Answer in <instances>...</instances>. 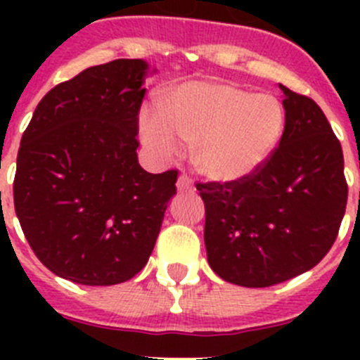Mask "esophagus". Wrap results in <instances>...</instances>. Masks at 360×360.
I'll use <instances>...</instances> for the list:
<instances>
[{"instance_id":"34e87169","label":"esophagus","mask_w":360,"mask_h":360,"mask_svg":"<svg viewBox=\"0 0 360 360\" xmlns=\"http://www.w3.org/2000/svg\"><path fill=\"white\" fill-rule=\"evenodd\" d=\"M176 189L178 193H186V191H193L195 187H193V182H191L189 178H187L186 174H182V176H178L176 180Z\"/></svg>"}]
</instances>
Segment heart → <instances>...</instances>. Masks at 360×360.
<instances>
[{
    "label": "heart",
    "instance_id": "obj_1",
    "mask_svg": "<svg viewBox=\"0 0 360 360\" xmlns=\"http://www.w3.org/2000/svg\"><path fill=\"white\" fill-rule=\"evenodd\" d=\"M139 129L157 158L176 155L182 138L195 144L193 160L203 176L232 184L269 162L283 136L285 110L272 94H252L229 81H195L165 95L160 111H142Z\"/></svg>",
    "mask_w": 360,
    "mask_h": 360
}]
</instances>
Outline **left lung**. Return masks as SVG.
Returning a JSON list of instances; mask_svg holds the SVG:
<instances>
[{"instance_id": "1", "label": "left lung", "mask_w": 360, "mask_h": 360, "mask_svg": "<svg viewBox=\"0 0 360 360\" xmlns=\"http://www.w3.org/2000/svg\"><path fill=\"white\" fill-rule=\"evenodd\" d=\"M285 131L262 169L232 184H198L205 249L225 281L265 288L314 269L346 211L341 142L311 98L279 84Z\"/></svg>"}]
</instances>
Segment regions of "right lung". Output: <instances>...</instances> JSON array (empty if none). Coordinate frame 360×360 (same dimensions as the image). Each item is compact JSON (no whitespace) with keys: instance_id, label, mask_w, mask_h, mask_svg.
I'll list each match as a JSON object with an SVG mask.
<instances>
[{"instance_id":"add662e5","label":"right lung","mask_w":360,"mask_h":360,"mask_svg":"<svg viewBox=\"0 0 360 360\" xmlns=\"http://www.w3.org/2000/svg\"><path fill=\"white\" fill-rule=\"evenodd\" d=\"M144 59L91 66L37 104L18 153L14 207L49 270L108 287L148 263L176 171L148 173L136 157Z\"/></svg>"}]
</instances>
